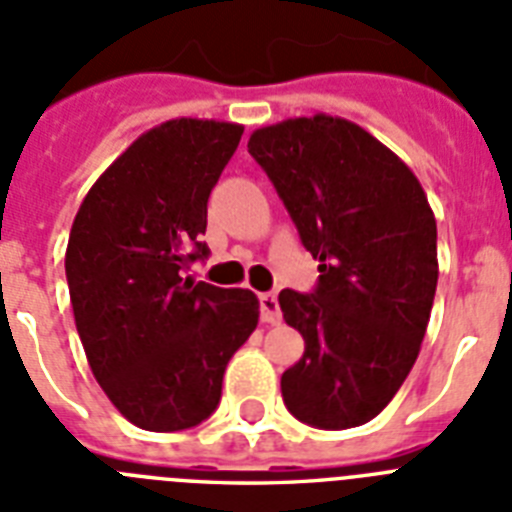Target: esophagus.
I'll return each instance as SVG.
<instances>
[{
  "mask_svg": "<svg viewBox=\"0 0 512 512\" xmlns=\"http://www.w3.org/2000/svg\"><path fill=\"white\" fill-rule=\"evenodd\" d=\"M260 320L268 322V325L281 322V307H278L276 294H260Z\"/></svg>",
  "mask_w": 512,
  "mask_h": 512,
  "instance_id": "esophagus-1",
  "label": "esophagus"
}]
</instances>
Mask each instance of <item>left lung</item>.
<instances>
[{
  "mask_svg": "<svg viewBox=\"0 0 512 512\" xmlns=\"http://www.w3.org/2000/svg\"><path fill=\"white\" fill-rule=\"evenodd\" d=\"M299 239L320 260L312 294L283 289L304 338L286 409L317 429L375 419L414 367L437 289V223L414 171L359 124L328 114L249 135Z\"/></svg>",
  "mask_w": 512,
  "mask_h": 512,
  "instance_id": "left-lung-1",
  "label": "left lung"
}]
</instances>
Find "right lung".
Wrapping results in <instances>:
<instances>
[{
    "label": "right lung",
    "mask_w": 512,
    "mask_h": 512,
    "mask_svg": "<svg viewBox=\"0 0 512 512\" xmlns=\"http://www.w3.org/2000/svg\"><path fill=\"white\" fill-rule=\"evenodd\" d=\"M244 127L171 119L124 150L85 195L64 270L88 364L119 414L148 432L205 422L260 302L184 276L208 257V197Z\"/></svg>",
    "instance_id": "obj_1"
}]
</instances>
